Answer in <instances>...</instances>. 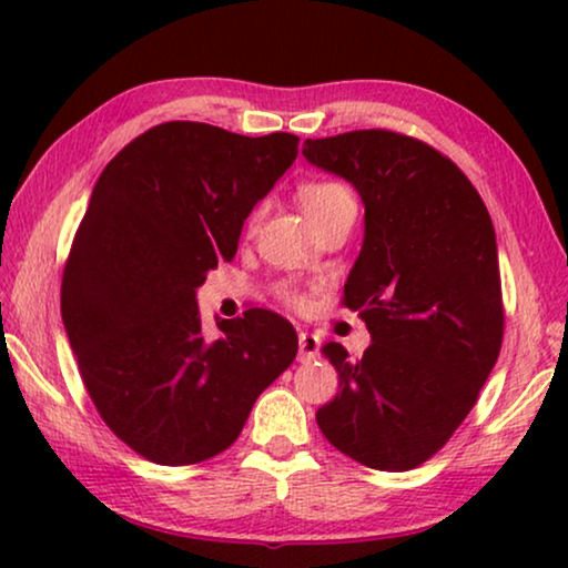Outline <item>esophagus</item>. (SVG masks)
<instances>
[{
    "label": "esophagus",
    "mask_w": 568,
    "mask_h": 568,
    "mask_svg": "<svg viewBox=\"0 0 568 568\" xmlns=\"http://www.w3.org/2000/svg\"><path fill=\"white\" fill-rule=\"evenodd\" d=\"M317 348H321V341L313 333L300 331V362H310L317 356Z\"/></svg>",
    "instance_id": "obj_1"
}]
</instances>
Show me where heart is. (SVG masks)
Listing matches in <instances>:
<instances>
[{"label": "heart", "mask_w": 568, "mask_h": 568, "mask_svg": "<svg viewBox=\"0 0 568 568\" xmlns=\"http://www.w3.org/2000/svg\"><path fill=\"white\" fill-rule=\"evenodd\" d=\"M297 199L315 230H321L323 224H328L333 220H341V216H356V206H359L352 185L344 181H336V178H315V181L300 183ZM258 220H261V206H255L251 216H247V227H255ZM278 297L292 307L305 305V294L297 292L290 284L278 286Z\"/></svg>", "instance_id": "heart-1"}]
</instances>
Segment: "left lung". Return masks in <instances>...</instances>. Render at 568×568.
Returning <instances> with one entry per match:
<instances>
[{
	"label": "left lung",
	"mask_w": 568,
	"mask_h": 568,
	"mask_svg": "<svg viewBox=\"0 0 568 568\" xmlns=\"http://www.w3.org/2000/svg\"><path fill=\"white\" fill-rule=\"evenodd\" d=\"M302 154L359 191L364 245L341 305L372 336L362 356L325 344L336 398L325 439L375 470L437 455L476 406L504 338L491 216L468 175L422 139L385 129L307 139Z\"/></svg>",
	"instance_id": "1"
}]
</instances>
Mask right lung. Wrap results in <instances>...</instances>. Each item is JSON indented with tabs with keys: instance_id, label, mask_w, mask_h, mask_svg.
Returning a JSON list of instances; mask_svg holds the SVG:
<instances>
[{
	"instance_id": "add662e5",
	"label": "right lung",
	"mask_w": 568,
	"mask_h": 568,
	"mask_svg": "<svg viewBox=\"0 0 568 568\" xmlns=\"http://www.w3.org/2000/svg\"><path fill=\"white\" fill-rule=\"evenodd\" d=\"M300 136H243L168 121L100 173L61 276V317L98 414L158 465H193L240 437L253 403L297 356L263 307L201 331L196 290L232 261L253 206L297 158Z\"/></svg>"
}]
</instances>
